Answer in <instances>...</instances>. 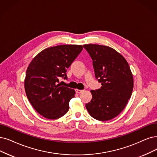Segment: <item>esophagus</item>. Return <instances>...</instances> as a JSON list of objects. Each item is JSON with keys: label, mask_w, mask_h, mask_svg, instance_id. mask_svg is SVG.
<instances>
[{"label": "esophagus", "mask_w": 157, "mask_h": 157, "mask_svg": "<svg viewBox=\"0 0 157 157\" xmlns=\"http://www.w3.org/2000/svg\"><path fill=\"white\" fill-rule=\"evenodd\" d=\"M82 91H84V90H77V89L75 90V92H76L77 93H82Z\"/></svg>", "instance_id": "obj_1"}]
</instances>
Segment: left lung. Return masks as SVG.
Masks as SVG:
<instances>
[{
    "label": "left lung",
    "mask_w": 157,
    "mask_h": 157,
    "mask_svg": "<svg viewBox=\"0 0 157 157\" xmlns=\"http://www.w3.org/2000/svg\"><path fill=\"white\" fill-rule=\"evenodd\" d=\"M93 60L95 78L101 87L91 90L92 99L86 104L90 115L106 121L118 116L126 107L133 89V78L126 60L109 46L85 44Z\"/></svg>",
    "instance_id": "left-lung-1"
}]
</instances>
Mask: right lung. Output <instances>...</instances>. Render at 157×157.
I'll return each mask as SVG.
<instances>
[{"mask_svg":"<svg viewBox=\"0 0 157 157\" xmlns=\"http://www.w3.org/2000/svg\"><path fill=\"white\" fill-rule=\"evenodd\" d=\"M82 49V45L48 48L30 62L24 80L25 91L33 108L42 117L57 119L69 110V102L75 91L62 86L59 79L67 78V69Z\"/></svg>","mask_w":157,"mask_h":157,"instance_id":"add662e5","label":"right lung"}]
</instances>
